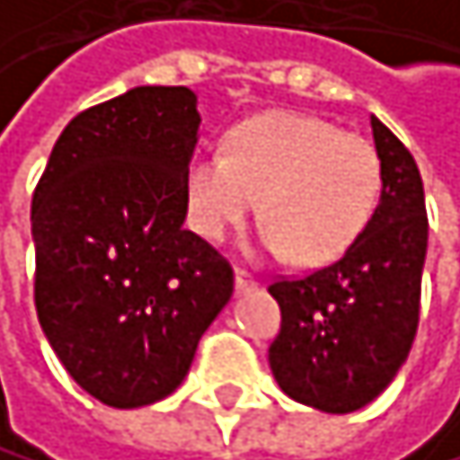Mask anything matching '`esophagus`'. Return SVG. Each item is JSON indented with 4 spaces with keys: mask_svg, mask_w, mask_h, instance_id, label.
I'll return each mask as SVG.
<instances>
[{
    "mask_svg": "<svg viewBox=\"0 0 460 460\" xmlns=\"http://www.w3.org/2000/svg\"><path fill=\"white\" fill-rule=\"evenodd\" d=\"M252 289H258V280L247 272H235V295H247Z\"/></svg>",
    "mask_w": 460,
    "mask_h": 460,
    "instance_id": "34e87169",
    "label": "esophagus"
}]
</instances>
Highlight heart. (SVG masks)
<instances>
[{
    "label": "heart",
    "mask_w": 460,
    "mask_h": 460,
    "mask_svg": "<svg viewBox=\"0 0 460 460\" xmlns=\"http://www.w3.org/2000/svg\"><path fill=\"white\" fill-rule=\"evenodd\" d=\"M376 148L314 114L275 111L238 126L225 154L199 151L185 171L188 222L222 244L258 210V250L317 267L346 255L379 202Z\"/></svg>",
    "instance_id": "obj_1"
}]
</instances>
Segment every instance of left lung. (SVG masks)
Returning <instances> with one entry per match:
<instances>
[{
  "instance_id": "8db88e82",
  "label": "left lung",
  "mask_w": 460,
  "mask_h": 460,
  "mask_svg": "<svg viewBox=\"0 0 460 460\" xmlns=\"http://www.w3.org/2000/svg\"><path fill=\"white\" fill-rule=\"evenodd\" d=\"M382 193L357 244L306 278L275 280L280 334L270 368L289 399L323 413L374 402L413 346L427 255L424 188L413 154L371 118Z\"/></svg>"
}]
</instances>
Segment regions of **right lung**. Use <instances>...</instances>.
Returning a JSON list of instances; mask_svg holds the SVG:
<instances>
[{"label": "right lung", "mask_w": 460, "mask_h": 460, "mask_svg": "<svg viewBox=\"0 0 460 460\" xmlns=\"http://www.w3.org/2000/svg\"><path fill=\"white\" fill-rule=\"evenodd\" d=\"M199 123L188 86H134L69 120L33 193L41 332L109 408L180 388L233 295L230 264L182 227Z\"/></svg>", "instance_id": "right-lung-1"}]
</instances>
